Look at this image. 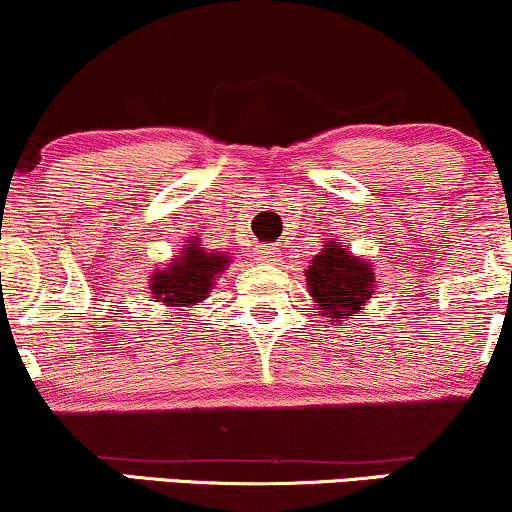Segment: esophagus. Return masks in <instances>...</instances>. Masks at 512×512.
<instances>
[{"label": "esophagus", "mask_w": 512, "mask_h": 512, "mask_svg": "<svg viewBox=\"0 0 512 512\" xmlns=\"http://www.w3.org/2000/svg\"><path fill=\"white\" fill-rule=\"evenodd\" d=\"M276 257H279V248H274V245H257L255 248V260L276 262Z\"/></svg>", "instance_id": "34e87169"}]
</instances>
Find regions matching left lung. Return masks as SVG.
I'll list each match as a JSON object with an SVG mask.
<instances>
[{
	"mask_svg": "<svg viewBox=\"0 0 512 512\" xmlns=\"http://www.w3.org/2000/svg\"><path fill=\"white\" fill-rule=\"evenodd\" d=\"M305 284L317 313L332 317L330 322H342L349 315L361 313L378 289L375 264L356 257L337 240H325L322 250L310 260Z\"/></svg>",
	"mask_w": 512,
	"mask_h": 512,
	"instance_id": "left-lung-1",
	"label": "left lung"
}]
</instances>
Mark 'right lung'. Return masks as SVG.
<instances>
[{
	"label": "right lung",
	"instance_id": "1",
	"mask_svg": "<svg viewBox=\"0 0 512 512\" xmlns=\"http://www.w3.org/2000/svg\"><path fill=\"white\" fill-rule=\"evenodd\" d=\"M228 262H231V252L204 248L202 238L192 236L175 252L173 260L151 272V296L156 298V303L173 310L195 308L209 296Z\"/></svg>",
	"mask_w": 512,
	"mask_h": 512
}]
</instances>
